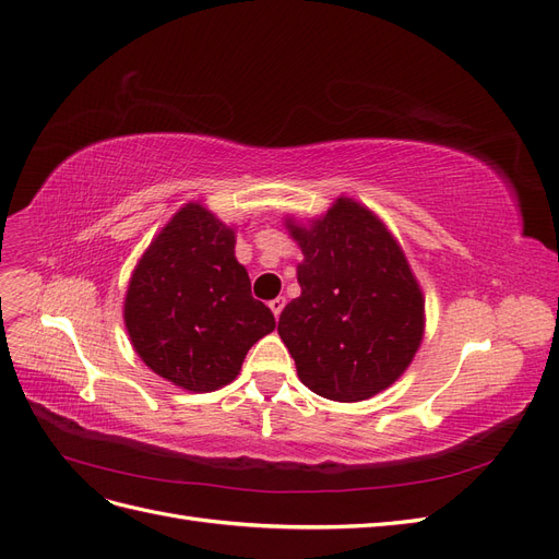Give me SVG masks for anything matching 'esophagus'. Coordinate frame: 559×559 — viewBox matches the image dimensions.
<instances>
[{
	"label": "esophagus",
	"mask_w": 559,
	"mask_h": 559,
	"mask_svg": "<svg viewBox=\"0 0 559 559\" xmlns=\"http://www.w3.org/2000/svg\"><path fill=\"white\" fill-rule=\"evenodd\" d=\"M284 302H286V298H282V296H277V298H273V300L267 302L270 310H273V314H275V319H280V314L284 310Z\"/></svg>",
	"instance_id": "esophagus-1"
}]
</instances>
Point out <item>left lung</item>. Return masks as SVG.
Masks as SVG:
<instances>
[{
	"instance_id": "8db88e82",
	"label": "left lung",
	"mask_w": 559,
	"mask_h": 559,
	"mask_svg": "<svg viewBox=\"0 0 559 559\" xmlns=\"http://www.w3.org/2000/svg\"><path fill=\"white\" fill-rule=\"evenodd\" d=\"M289 228L302 249L300 296L277 331L298 378L331 401L370 399L408 368L425 331L408 261L380 218L349 198L310 228Z\"/></svg>"
}]
</instances>
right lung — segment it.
Masks as SVG:
<instances>
[{"mask_svg":"<svg viewBox=\"0 0 559 559\" xmlns=\"http://www.w3.org/2000/svg\"><path fill=\"white\" fill-rule=\"evenodd\" d=\"M123 317L142 361L189 392L235 380L249 347L275 329L235 259V233L193 202L146 249Z\"/></svg>","mask_w":559,"mask_h":559,"instance_id":"obj_1","label":"right lung"}]
</instances>
